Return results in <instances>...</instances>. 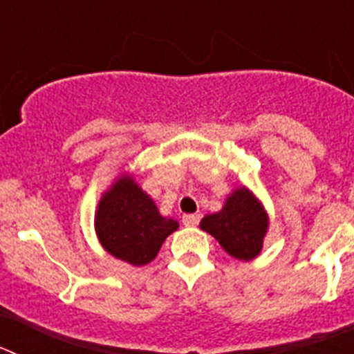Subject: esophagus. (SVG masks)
<instances>
[{"instance_id": "obj_1", "label": "esophagus", "mask_w": 354, "mask_h": 354, "mask_svg": "<svg viewBox=\"0 0 354 354\" xmlns=\"http://www.w3.org/2000/svg\"><path fill=\"white\" fill-rule=\"evenodd\" d=\"M183 223L186 225V227H196V225L200 223V214H184Z\"/></svg>"}]
</instances>
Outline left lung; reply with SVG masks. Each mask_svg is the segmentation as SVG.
I'll return each instance as SVG.
<instances>
[{
    "instance_id": "1",
    "label": "left lung",
    "mask_w": 354,
    "mask_h": 354,
    "mask_svg": "<svg viewBox=\"0 0 354 354\" xmlns=\"http://www.w3.org/2000/svg\"><path fill=\"white\" fill-rule=\"evenodd\" d=\"M200 228L214 236L228 255L250 261L262 250L268 214L246 187H239L228 196L220 212L207 214L200 221Z\"/></svg>"
}]
</instances>
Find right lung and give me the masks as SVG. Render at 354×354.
I'll return each instance as SVG.
<instances>
[{"instance_id":"right-lung-1","label":"right lung","mask_w":354,"mask_h":354,"mask_svg":"<svg viewBox=\"0 0 354 354\" xmlns=\"http://www.w3.org/2000/svg\"><path fill=\"white\" fill-rule=\"evenodd\" d=\"M177 227L127 175L102 196L95 214V232L106 252L133 266L152 261Z\"/></svg>"}]
</instances>
